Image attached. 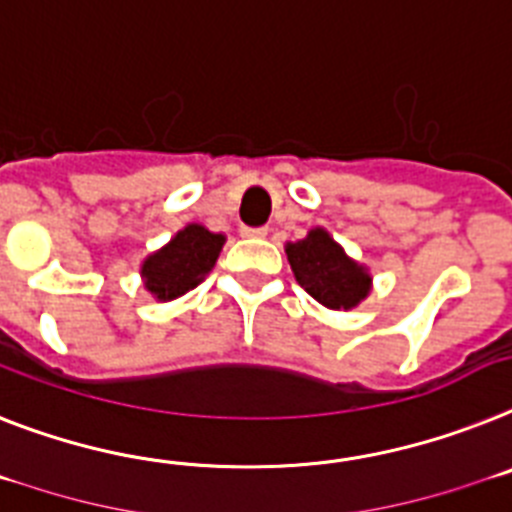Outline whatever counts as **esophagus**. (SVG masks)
I'll list each match as a JSON object with an SVG mask.
<instances>
[{
    "instance_id": "1",
    "label": "esophagus",
    "mask_w": 512,
    "mask_h": 512,
    "mask_svg": "<svg viewBox=\"0 0 512 512\" xmlns=\"http://www.w3.org/2000/svg\"><path fill=\"white\" fill-rule=\"evenodd\" d=\"M239 234L252 236V239H260V236L268 234V226H242V229H239Z\"/></svg>"
}]
</instances>
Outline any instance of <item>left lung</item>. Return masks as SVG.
<instances>
[{
  "label": "left lung",
  "instance_id": "8db88e82",
  "mask_svg": "<svg viewBox=\"0 0 512 512\" xmlns=\"http://www.w3.org/2000/svg\"><path fill=\"white\" fill-rule=\"evenodd\" d=\"M296 281L312 299L330 309H351L369 294L364 268L343 255L328 231H309L307 239L286 247Z\"/></svg>",
  "mask_w": 512,
  "mask_h": 512
}]
</instances>
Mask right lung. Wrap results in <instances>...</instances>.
Returning <instances> with one entry per match:
<instances>
[{
  "label": "right lung",
  "mask_w": 512,
  "mask_h": 512,
  "mask_svg": "<svg viewBox=\"0 0 512 512\" xmlns=\"http://www.w3.org/2000/svg\"><path fill=\"white\" fill-rule=\"evenodd\" d=\"M223 247V236L203 229L187 226L171 239L156 255H150L143 265L145 289L158 299H176L184 291L195 289L218 260Z\"/></svg>",
  "instance_id": "obj_1"
}]
</instances>
